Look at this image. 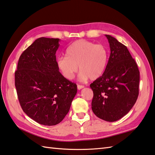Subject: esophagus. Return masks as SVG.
Listing matches in <instances>:
<instances>
[{"instance_id": "34e87169", "label": "esophagus", "mask_w": 155, "mask_h": 155, "mask_svg": "<svg viewBox=\"0 0 155 155\" xmlns=\"http://www.w3.org/2000/svg\"><path fill=\"white\" fill-rule=\"evenodd\" d=\"M84 87L83 86V85H79V84H78L77 85V88L78 90H81V89H82V88H83Z\"/></svg>"}]
</instances>
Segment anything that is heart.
Masks as SVG:
<instances>
[{
    "label": "heart",
    "instance_id": "heart-1",
    "mask_svg": "<svg viewBox=\"0 0 155 155\" xmlns=\"http://www.w3.org/2000/svg\"><path fill=\"white\" fill-rule=\"evenodd\" d=\"M67 56L57 58L56 63L62 75L68 80L73 78L78 71L81 81L88 78L94 81L101 77L106 70L108 52L103 45H96L87 40L74 42L67 49Z\"/></svg>",
    "mask_w": 155,
    "mask_h": 155
}]
</instances>
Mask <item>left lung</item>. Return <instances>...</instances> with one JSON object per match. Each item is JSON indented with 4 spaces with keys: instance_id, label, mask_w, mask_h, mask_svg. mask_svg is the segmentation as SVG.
Masks as SVG:
<instances>
[{
    "instance_id": "8db88e82",
    "label": "left lung",
    "mask_w": 155,
    "mask_h": 155,
    "mask_svg": "<svg viewBox=\"0 0 155 155\" xmlns=\"http://www.w3.org/2000/svg\"><path fill=\"white\" fill-rule=\"evenodd\" d=\"M110 54L103 74L91 83L92 110L97 117L114 122L126 115L139 96L140 72L126 46L106 35Z\"/></svg>"
}]
</instances>
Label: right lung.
<instances>
[{"instance_id":"obj_1","label":"right lung","mask_w":155,"mask_h":155,"mask_svg":"<svg viewBox=\"0 0 155 155\" xmlns=\"http://www.w3.org/2000/svg\"><path fill=\"white\" fill-rule=\"evenodd\" d=\"M59 38L41 37L26 49L15 71V87L23 111L37 123L53 126L63 120L77 93L56 63Z\"/></svg>"}]
</instances>
